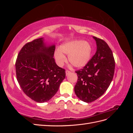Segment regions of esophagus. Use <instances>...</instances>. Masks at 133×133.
Masks as SVG:
<instances>
[{"label": "esophagus", "instance_id": "esophagus-1", "mask_svg": "<svg viewBox=\"0 0 133 133\" xmlns=\"http://www.w3.org/2000/svg\"><path fill=\"white\" fill-rule=\"evenodd\" d=\"M70 73H71V71H69V70H66L65 71V74H66V75H68V74H70Z\"/></svg>", "mask_w": 133, "mask_h": 133}]
</instances>
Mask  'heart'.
Returning a JSON list of instances; mask_svg holds the SVG:
<instances>
[{
	"label": "heart",
	"mask_w": 133,
	"mask_h": 133,
	"mask_svg": "<svg viewBox=\"0 0 133 133\" xmlns=\"http://www.w3.org/2000/svg\"><path fill=\"white\" fill-rule=\"evenodd\" d=\"M91 46L88 42L83 40H73L62 44L54 52V57L59 66L66 62L64 54L68 55V62L76 68H82L89 63L91 58Z\"/></svg>",
	"instance_id": "heart-1"
}]
</instances>
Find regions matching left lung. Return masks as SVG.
<instances>
[{"label":"left lung","mask_w":133,"mask_h":133,"mask_svg":"<svg viewBox=\"0 0 133 133\" xmlns=\"http://www.w3.org/2000/svg\"><path fill=\"white\" fill-rule=\"evenodd\" d=\"M96 51L83 69L76 71L78 82L74 87L78 98L91 103L100 97L107 90L114 74L115 60L109 46L103 40L92 37Z\"/></svg>","instance_id":"left-lung-1"}]
</instances>
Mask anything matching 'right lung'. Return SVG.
Returning <instances> with one entry per match:
<instances>
[{
	"mask_svg": "<svg viewBox=\"0 0 133 133\" xmlns=\"http://www.w3.org/2000/svg\"><path fill=\"white\" fill-rule=\"evenodd\" d=\"M55 44L44 38L26 43L20 51L15 63L17 80L24 92L38 103L53 97L65 78V70L53 58Z\"/></svg>",
	"mask_w": 133,
	"mask_h": 133,
	"instance_id": "1",
	"label": "right lung"
}]
</instances>
